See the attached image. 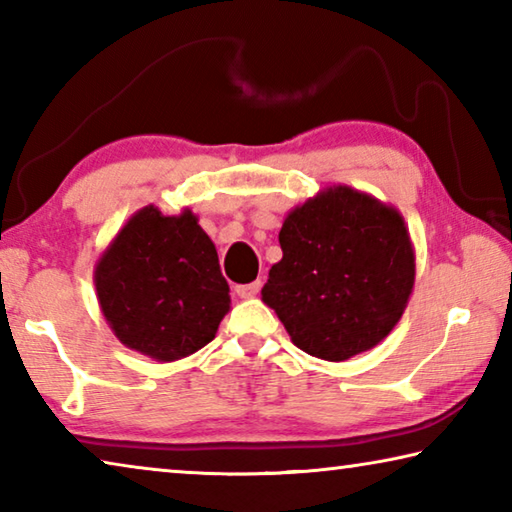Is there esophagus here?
I'll return each mask as SVG.
<instances>
[{
	"mask_svg": "<svg viewBox=\"0 0 512 512\" xmlns=\"http://www.w3.org/2000/svg\"><path fill=\"white\" fill-rule=\"evenodd\" d=\"M259 289H262V282H259V280L250 282V284H237V287H235L239 298H255Z\"/></svg>",
	"mask_w": 512,
	"mask_h": 512,
	"instance_id": "1",
	"label": "esophagus"
}]
</instances>
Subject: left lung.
I'll use <instances>...</instances> for the list:
<instances>
[{"mask_svg": "<svg viewBox=\"0 0 512 512\" xmlns=\"http://www.w3.org/2000/svg\"><path fill=\"white\" fill-rule=\"evenodd\" d=\"M280 246L262 300L302 352L345 361L375 348L402 318L415 253L395 207L352 187H327L289 212Z\"/></svg>", "mask_w": 512, "mask_h": 512, "instance_id": "1", "label": "left lung"}]
</instances>
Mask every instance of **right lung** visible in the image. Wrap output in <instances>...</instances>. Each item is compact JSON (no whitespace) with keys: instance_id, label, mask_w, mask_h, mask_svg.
I'll use <instances>...</instances> for the list:
<instances>
[{"instance_id":"1","label":"right lung","mask_w":512,"mask_h":512,"mask_svg":"<svg viewBox=\"0 0 512 512\" xmlns=\"http://www.w3.org/2000/svg\"><path fill=\"white\" fill-rule=\"evenodd\" d=\"M94 287L117 339L162 363L201 350L230 311L219 255L189 210L135 212L99 257Z\"/></svg>"}]
</instances>
